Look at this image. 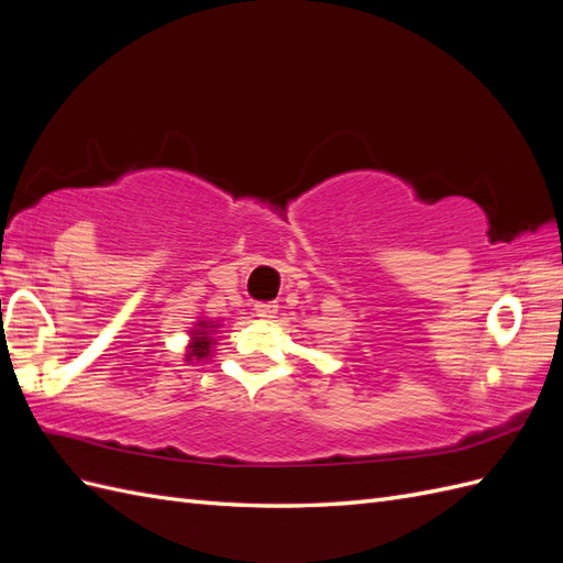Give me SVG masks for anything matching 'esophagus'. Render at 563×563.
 Listing matches in <instances>:
<instances>
[{
  "label": "esophagus",
  "instance_id": "1",
  "mask_svg": "<svg viewBox=\"0 0 563 563\" xmlns=\"http://www.w3.org/2000/svg\"><path fill=\"white\" fill-rule=\"evenodd\" d=\"M277 310H279L277 302H258V305H255V317L272 319L277 314Z\"/></svg>",
  "mask_w": 563,
  "mask_h": 563
}]
</instances>
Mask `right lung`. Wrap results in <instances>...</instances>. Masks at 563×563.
I'll list each match as a JSON object with an SVG mask.
<instances>
[{
  "label": "right lung",
  "instance_id": "1",
  "mask_svg": "<svg viewBox=\"0 0 563 563\" xmlns=\"http://www.w3.org/2000/svg\"><path fill=\"white\" fill-rule=\"evenodd\" d=\"M223 327V323L211 321V319H199L195 323V329L190 331V345H187L185 352V362H201V360H209L213 345H216V329Z\"/></svg>",
  "mask_w": 563,
  "mask_h": 563
}]
</instances>
